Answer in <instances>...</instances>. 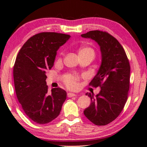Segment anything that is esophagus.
I'll use <instances>...</instances> for the list:
<instances>
[{
    "instance_id": "obj_1",
    "label": "esophagus",
    "mask_w": 147,
    "mask_h": 147,
    "mask_svg": "<svg viewBox=\"0 0 147 147\" xmlns=\"http://www.w3.org/2000/svg\"><path fill=\"white\" fill-rule=\"evenodd\" d=\"M76 96V94H75L74 93H67L68 97H73V96Z\"/></svg>"
}]
</instances>
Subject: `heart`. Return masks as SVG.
Segmentation results:
<instances>
[{"mask_svg": "<svg viewBox=\"0 0 147 147\" xmlns=\"http://www.w3.org/2000/svg\"><path fill=\"white\" fill-rule=\"evenodd\" d=\"M78 56H91L92 58H94V55H95V52H94V49L91 48L90 47L85 46L82 47L78 49ZM78 80V77L76 75H74V74H67L65 77L64 82L66 84V86L69 88L74 89L76 88L77 86V82Z\"/></svg>", "mask_w": 147, "mask_h": 147, "instance_id": "heart-1", "label": "heart"}]
</instances>
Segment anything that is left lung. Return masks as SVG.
<instances>
[{"instance_id": "left-lung-1", "label": "left lung", "mask_w": 147, "mask_h": 147, "mask_svg": "<svg viewBox=\"0 0 147 147\" xmlns=\"http://www.w3.org/2000/svg\"><path fill=\"white\" fill-rule=\"evenodd\" d=\"M81 36L95 41L102 55L100 68L89 83L94 88L100 87V91L95 96L93 93L86 94L91 102L84 113L95 125L104 126L117 117L127 100L130 63L123 47L108 32L92 30Z\"/></svg>"}]
</instances>
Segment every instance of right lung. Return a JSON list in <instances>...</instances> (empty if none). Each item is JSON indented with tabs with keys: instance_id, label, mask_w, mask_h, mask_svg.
Wrapping results in <instances>:
<instances>
[{
	"instance_id": "right-lung-1",
	"label": "right lung",
	"mask_w": 147,
	"mask_h": 147,
	"mask_svg": "<svg viewBox=\"0 0 147 147\" xmlns=\"http://www.w3.org/2000/svg\"><path fill=\"white\" fill-rule=\"evenodd\" d=\"M67 34L41 32L29 38L20 50L13 66L17 99L26 115L38 124L49 123L60 113L67 98L61 88L48 92L46 71L54 65L57 51L70 38Z\"/></svg>"
}]
</instances>
